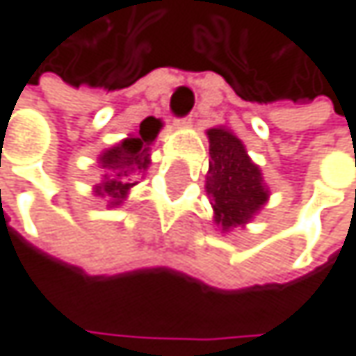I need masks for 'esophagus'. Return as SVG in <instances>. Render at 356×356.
Instances as JSON below:
<instances>
[{"label": "esophagus", "mask_w": 356, "mask_h": 356, "mask_svg": "<svg viewBox=\"0 0 356 356\" xmlns=\"http://www.w3.org/2000/svg\"><path fill=\"white\" fill-rule=\"evenodd\" d=\"M175 125H177V127H183V129H187V127H191V125H193V117L189 115V117L177 119V121H175Z\"/></svg>", "instance_id": "34e87169"}]
</instances>
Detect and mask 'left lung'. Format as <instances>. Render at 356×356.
Instances as JSON below:
<instances>
[{
	"mask_svg": "<svg viewBox=\"0 0 356 356\" xmlns=\"http://www.w3.org/2000/svg\"><path fill=\"white\" fill-rule=\"evenodd\" d=\"M210 142V167L206 191L214 210V222L222 233L245 227L268 204L270 189L261 169L249 159L245 144L222 125L206 131Z\"/></svg>",
	"mask_w": 356,
	"mask_h": 356,
	"instance_id": "left-lung-1",
	"label": "left lung"
}]
</instances>
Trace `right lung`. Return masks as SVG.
<instances>
[{
  "label": "right lung",
  "mask_w": 356,
  "mask_h": 356,
  "mask_svg": "<svg viewBox=\"0 0 356 356\" xmlns=\"http://www.w3.org/2000/svg\"><path fill=\"white\" fill-rule=\"evenodd\" d=\"M163 121L146 117L134 134H127L115 146L99 154V167L103 171L101 183L95 185V195L107 200V208H117L129 195V189L138 183L140 175L150 167V146L154 144Z\"/></svg>",
  "instance_id": "obj_1"
}]
</instances>
